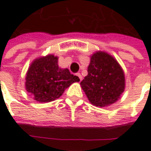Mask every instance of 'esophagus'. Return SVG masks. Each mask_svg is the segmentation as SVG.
<instances>
[{
	"label": "esophagus",
	"instance_id": "34e87169",
	"mask_svg": "<svg viewBox=\"0 0 151 151\" xmlns=\"http://www.w3.org/2000/svg\"><path fill=\"white\" fill-rule=\"evenodd\" d=\"M76 75L78 77L79 81L81 82V81H82V75H81V73H76Z\"/></svg>",
	"mask_w": 151,
	"mask_h": 151
}]
</instances>
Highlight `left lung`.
Instances as JSON below:
<instances>
[{"instance_id":"left-lung-1","label":"left lung","mask_w":151,"mask_h":151,"mask_svg":"<svg viewBox=\"0 0 151 151\" xmlns=\"http://www.w3.org/2000/svg\"><path fill=\"white\" fill-rule=\"evenodd\" d=\"M87 72L81 86L92 104L105 107L118 100L124 90V75L112 56L102 52L93 54Z\"/></svg>"}]
</instances>
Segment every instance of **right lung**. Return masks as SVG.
<instances>
[{"instance_id": "add662e5", "label": "right lung", "mask_w": 151, "mask_h": 151, "mask_svg": "<svg viewBox=\"0 0 151 151\" xmlns=\"http://www.w3.org/2000/svg\"><path fill=\"white\" fill-rule=\"evenodd\" d=\"M58 58L53 55L34 60L26 77V89L38 102H51L61 96L65 89L79 82L78 76L71 74L68 69H60Z\"/></svg>"}]
</instances>
